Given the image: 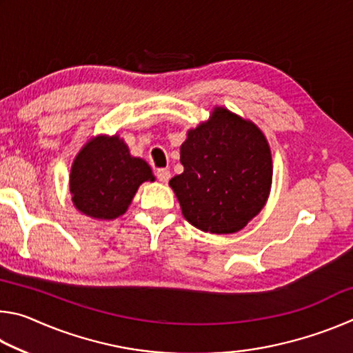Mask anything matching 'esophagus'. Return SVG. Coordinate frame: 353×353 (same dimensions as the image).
Returning a JSON list of instances; mask_svg holds the SVG:
<instances>
[{
    "label": "esophagus",
    "mask_w": 353,
    "mask_h": 353,
    "mask_svg": "<svg viewBox=\"0 0 353 353\" xmlns=\"http://www.w3.org/2000/svg\"><path fill=\"white\" fill-rule=\"evenodd\" d=\"M170 177H171V172H170V170H166V168H160V170H157V179L160 182H163V183H166L170 181Z\"/></svg>",
    "instance_id": "esophagus-1"
}]
</instances>
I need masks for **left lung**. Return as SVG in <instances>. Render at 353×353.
<instances>
[{
    "instance_id": "obj_1",
    "label": "left lung",
    "mask_w": 353,
    "mask_h": 353,
    "mask_svg": "<svg viewBox=\"0 0 353 353\" xmlns=\"http://www.w3.org/2000/svg\"><path fill=\"white\" fill-rule=\"evenodd\" d=\"M183 172L170 181L183 218L210 234H235L265 207L272 182L266 137L252 121L214 107L181 146Z\"/></svg>"
}]
</instances>
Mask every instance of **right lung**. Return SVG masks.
Instances as JSON below:
<instances>
[{
  "label": "right lung",
  "mask_w": 353,
  "mask_h": 353,
  "mask_svg": "<svg viewBox=\"0 0 353 353\" xmlns=\"http://www.w3.org/2000/svg\"><path fill=\"white\" fill-rule=\"evenodd\" d=\"M154 181L151 166L132 157L118 135H99L85 143L70 172V193L81 213L97 219L124 214L140 185Z\"/></svg>",
  "instance_id": "right-lung-1"
}]
</instances>
